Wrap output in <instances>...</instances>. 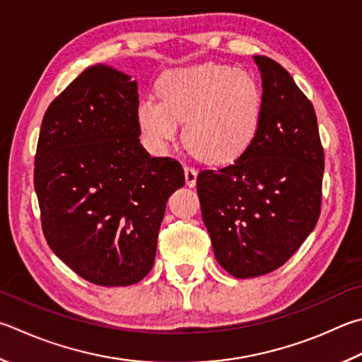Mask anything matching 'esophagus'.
Returning <instances> with one entry per match:
<instances>
[{
	"label": "esophagus",
	"mask_w": 362,
	"mask_h": 362,
	"mask_svg": "<svg viewBox=\"0 0 362 362\" xmlns=\"http://www.w3.org/2000/svg\"><path fill=\"white\" fill-rule=\"evenodd\" d=\"M196 179H198V170H196L194 168L185 166V182H187V187L193 188L196 185Z\"/></svg>",
	"instance_id": "obj_1"
}]
</instances>
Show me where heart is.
Wrapping results in <instances>:
<instances>
[{"instance_id": "1", "label": "heart", "mask_w": 362, "mask_h": 362, "mask_svg": "<svg viewBox=\"0 0 362 362\" xmlns=\"http://www.w3.org/2000/svg\"><path fill=\"white\" fill-rule=\"evenodd\" d=\"M160 101L144 100L136 110L146 146L166 152L183 122V141L210 164L240 158L259 133L262 91L244 69L198 64L168 71L156 82Z\"/></svg>"}]
</instances>
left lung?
I'll use <instances>...</instances> for the list:
<instances>
[{
	"label": "left lung",
	"instance_id": "left-lung-1",
	"mask_svg": "<svg viewBox=\"0 0 362 362\" xmlns=\"http://www.w3.org/2000/svg\"><path fill=\"white\" fill-rule=\"evenodd\" d=\"M262 82L259 133L218 170H201L198 198L215 258L235 279L291 258L320 216L325 153L312 103L277 62L255 55Z\"/></svg>",
	"mask_w": 362,
	"mask_h": 362
}]
</instances>
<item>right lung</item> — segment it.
Wrapping results in <instances>:
<instances>
[{"mask_svg": "<svg viewBox=\"0 0 362 362\" xmlns=\"http://www.w3.org/2000/svg\"><path fill=\"white\" fill-rule=\"evenodd\" d=\"M137 82L95 64L42 118L35 189L45 240L82 279L128 286L153 267L169 196L185 185L179 161L141 146Z\"/></svg>", "mask_w": 362, "mask_h": 362, "instance_id": "add662e5", "label": "right lung"}]
</instances>
